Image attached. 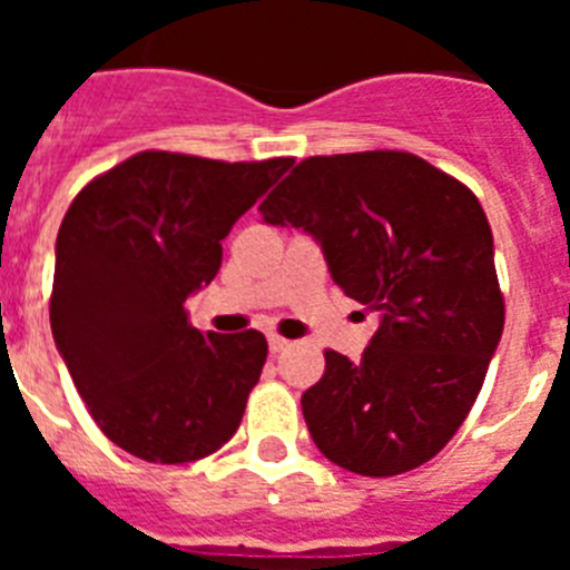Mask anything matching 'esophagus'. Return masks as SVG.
<instances>
[{"label": "esophagus", "mask_w": 570, "mask_h": 570, "mask_svg": "<svg viewBox=\"0 0 570 570\" xmlns=\"http://www.w3.org/2000/svg\"><path fill=\"white\" fill-rule=\"evenodd\" d=\"M268 347H271V354H279V351H285V347H288V340L279 334H268Z\"/></svg>", "instance_id": "obj_1"}]
</instances>
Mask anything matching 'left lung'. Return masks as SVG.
<instances>
[{"label": "left lung", "instance_id": "obj_1", "mask_svg": "<svg viewBox=\"0 0 570 570\" xmlns=\"http://www.w3.org/2000/svg\"><path fill=\"white\" fill-rule=\"evenodd\" d=\"M302 228L345 296L380 311L360 362L325 351L302 394L322 454L362 476L436 456L480 394L505 325L480 199L402 150L311 156L259 205Z\"/></svg>", "mask_w": 570, "mask_h": 570}]
</instances>
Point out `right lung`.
<instances>
[{
	"mask_svg": "<svg viewBox=\"0 0 570 570\" xmlns=\"http://www.w3.org/2000/svg\"><path fill=\"white\" fill-rule=\"evenodd\" d=\"M291 165L145 150L70 203L50 331L94 422L128 454L183 465L236 434L268 342L196 331L185 299L219 274L228 230Z\"/></svg>",
	"mask_w": 570,
	"mask_h": 570,
	"instance_id": "obj_1",
	"label": "right lung"
}]
</instances>
